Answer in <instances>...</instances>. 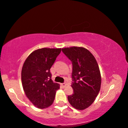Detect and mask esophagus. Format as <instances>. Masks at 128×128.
I'll use <instances>...</instances> for the list:
<instances>
[{"label": "esophagus", "instance_id": "obj_1", "mask_svg": "<svg viewBox=\"0 0 128 128\" xmlns=\"http://www.w3.org/2000/svg\"><path fill=\"white\" fill-rule=\"evenodd\" d=\"M66 84H64V83H63V84H61V86H62V88H65L66 86Z\"/></svg>", "mask_w": 128, "mask_h": 128}]
</instances>
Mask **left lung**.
<instances>
[{"label": "left lung", "mask_w": 128, "mask_h": 128, "mask_svg": "<svg viewBox=\"0 0 128 128\" xmlns=\"http://www.w3.org/2000/svg\"><path fill=\"white\" fill-rule=\"evenodd\" d=\"M72 62V88L73 94L68 99L73 107L78 110L88 108L98 96L101 86V74L96 59L90 52L82 47L62 48Z\"/></svg>", "instance_id": "obj_1"}]
</instances>
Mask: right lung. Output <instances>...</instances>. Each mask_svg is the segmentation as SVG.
<instances>
[{"mask_svg":"<svg viewBox=\"0 0 128 128\" xmlns=\"http://www.w3.org/2000/svg\"><path fill=\"white\" fill-rule=\"evenodd\" d=\"M61 48H42L28 56L21 70V81L25 94L36 107H49L53 103L60 85L51 80L50 68Z\"/></svg>","mask_w":128,"mask_h":128,"instance_id":"1","label":"right lung"}]
</instances>
